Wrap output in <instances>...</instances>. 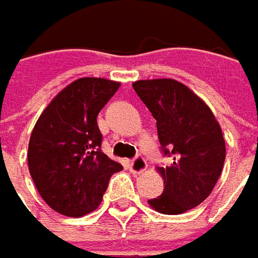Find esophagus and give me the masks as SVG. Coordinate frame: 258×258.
Wrapping results in <instances>:
<instances>
[{"label": "esophagus", "mask_w": 258, "mask_h": 258, "mask_svg": "<svg viewBox=\"0 0 258 258\" xmlns=\"http://www.w3.org/2000/svg\"><path fill=\"white\" fill-rule=\"evenodd\" d=\"M146 169H147V162H146L141 156H136V157L131 160V163H130V170L134 174L143 173Z\"/></svg>", "instance_id": "1"}]
</instances>
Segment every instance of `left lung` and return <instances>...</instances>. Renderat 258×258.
Here are the masks:
<instances>
[{
    "label": "left lung",
    "mask_w": 258,
    "mask_h": 258,
    "mask_svg": "<svg viewBox=\"0 0 258 258\" xmlns=\"http://www.w3.org/2000/svg\"><path fill=\"white\" fill-rule=\"evenodd\" d=\"M156 119L163 154L170 157L162 174L163 194L149 201L154 211L177 215L211 195L225 162V141L211 108L186 85L174 79L133 84Z\"/></svg>",
    "instance_id": "obj_1"
}]
</instances>
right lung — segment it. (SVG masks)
Returning <instances> with one entry per match:
<instances>
[{"mask_svg": "<svg viewBox=\"0 0 258 258\" xmlns=\"http://www.w3.org/2000/svg\"><path fill=\"white\" fill-rule=\"evenodd\" d=\"M119 82L73 81L41 112L28 143V170L43 201L56 212L79 218L95 211L111 176L122 170L101 150L96 117Z\"/></svg>", "mask_w": 258, "mask_h": 258, "instance_id": "1", "label": "right lung"}]
</instances>
